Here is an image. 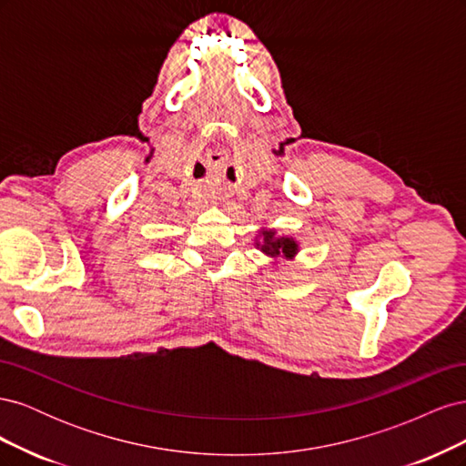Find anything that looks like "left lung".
Here are the masks:
<instances>
[{
	"label": "left lung",
	"instance_id": "left-lung-1",
	"mask_svg": "<svg viewBox=\"0 0 466 466\" xmlns=\"http://www.w3.org/2000/svg\"><path fill=\"white\" fill-rule=\"evenodd\" d=\"M255 247L262 255L272 258L274 266L279 264V260H293L299 252L298 238H293L289 235H278L276 229L268 228L258 229V235L255 237Z\"/></svg>",
	"mask_w": 466,
	"mask_h": 466
}]
</instances>
